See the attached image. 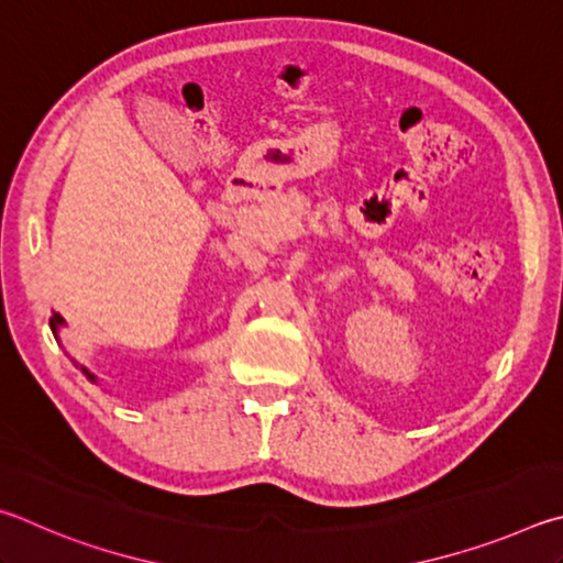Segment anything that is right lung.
Listing matches in <instances>:
<instances>
[{"mask_svg": "<svg viewBox=\"0 0 563 563\" xmlns=\"http://www.w3.org/2000/svg\"><path fill=\"white\" fill-rule=\"evenodd\" d=\"M48 323H52V331H54V336L58 339V331H62L64 327H66V321L62 319V317H58V313H54V317H52V321H48ZM76 363V361H74ZM76 366H78V363H76ZM78 368H81L84 371V376L88 378V380H91V383H98V378L93 376V373L91 371H88L86 366H78Z\"/></svg>", "mask_w": 563, "mask_h": 563, "instance_id": "obj_1", "label": "right lung"}]
</instances>
